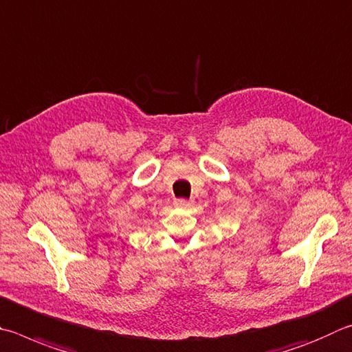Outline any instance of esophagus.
<instances>
[{
	"label": "esophagus",
	"instance_id": "esophagus-1",
	"mask_svg": "<svg viewBox=\"0 0 352 352\" xmlns=\"http://www.w3.org/2000/svg\"><path fill=\"white\" fill-rule=\"evenodd\" d=\"M174 204L177 208H184V209L190 206V203L188 200H183V198H178V200L174 201Z\"/></svg>",
	"mask_w": 352,
	"mask_h": 352
}]
</instances>
